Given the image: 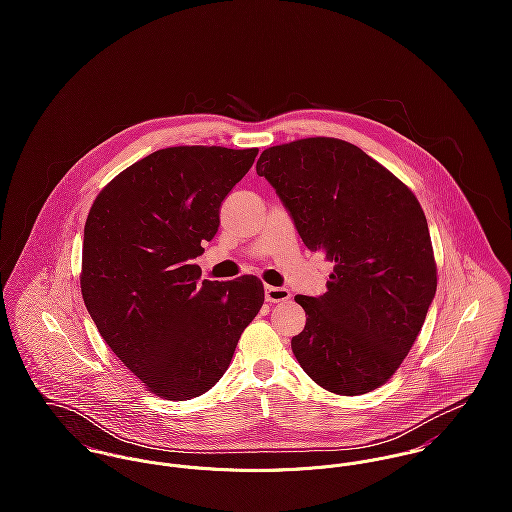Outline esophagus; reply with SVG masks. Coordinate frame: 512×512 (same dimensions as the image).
<instances>
[{"label":"esophagus","mask_w":512,"mask_h":512,"mask_svg":"<svg viewBox=\"0 0 512 512\" xmlns=\"http://www.w3.org/2000/svg\"><path fill=\"white\" fill-rule=\"evenodd\" d=\"M264 295H266V301H270V303H280V301H286V299L292 297L290 290H286V288H276V286H266Z\"/></svg>","instance_id":"1"}]
</instances>
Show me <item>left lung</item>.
<instances>
[{"label": "left lung", "instance_id": "obj_1", "mask_svg": "<svg viewBox=\"0 0 512 512\" xmlns=\"http://www.w3.org/2000/svg\"><path fill=\"white\" fill-rule=\"evenodd\" d=\"M303 244L335 262L327 292L295 295L307 321L297 363L321 388L359 396L406 359L438 288L428 220L414 193L363 149L307 138L262 151Z\"/></svg>", "mask_w": 512, "mask_h": 512}]
</instances>
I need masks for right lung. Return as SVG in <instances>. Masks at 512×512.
I'll list each match as a JSON object with an SVG mask.
<instances>
[{
    "mask_svg": "<svg viewBox=\"0 0 512 512\" xmlns=\"http://www.w3.org/2000/svg\"><path fill=\"white\" fill-rule=\"evenodd\" d=\"M256 155V147L153 151L114 177L88 213L84 305L116 357L165 400L211 390L264 303L256 276L199 284L193 264Z\"/></svg>",
    "mask_w": 512,
    "mask_h": 512,
    "instance_id": "right-lung-1",
    "label": "right lung"
}]
</instances>
